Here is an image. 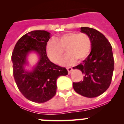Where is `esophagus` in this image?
<instances>
[{"label": "esophagus", "instance_id": "obj_1", "mask_svg": "<svg viewBox=\"0 0 124 124\" xmlns=\"http://www.w3.org/2000/svg\"><path fill=\"white\" fill-rule=\"evenodd\" d=\"M67 70H68V74H70L71 73V71H72V68H71V67H68V68H67Z\"/></svg>", "mask_w": 124, "mask_h": 124}]
</instances>
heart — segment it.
I'll use <instances>...</instances> for the list:
<instances>
[{"label":"heart","instance_id":"heart-1","mask_svg":"<svg viewBox=\"0 0 124 124\" xmlns=\"http://www.w3.org/2000/svg\"><path fill=\"white\" fill-rule=\"evenodd\" d=\"M91 48V41L86 33L70 32L61 35L47 43L46 52L52 62L58 63L62 59L65 49L67 54L61 64L63 66L72 65L77 60L83 61L88 56Z\"/></svg>","mask_w":124,"mask_h":124}]
</instances>
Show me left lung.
<instances>
[{"mask_svg": "<svg viewBox=\"0 0 124 124\" xmlns=\"http://www.w3.org/2000/svg\"><path fill=\"white\" fill-rule=\"evenodd\" d=\"M82 33L89 37L91 41L90 54L82 63L73 69L82 71L83 81L73 83L74 91L87 98H94L103 93L109 87L114 70L112 47L107 38L93 28L83 27Z\"/></svg>", "mask_w": 124, "mask_h": 124, "instance_id": "1", "label": "left lung"}]
</instances>
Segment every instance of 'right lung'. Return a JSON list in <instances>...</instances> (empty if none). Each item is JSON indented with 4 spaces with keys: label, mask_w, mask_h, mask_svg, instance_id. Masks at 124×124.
<instances>
[{
    "label": "right lung",
    "mask_w": 124,
    "mask_h": 124,
    "mask_svg": "<svg viewBox=\"0 0 124 124\" xmlns=\"http://www.w3.org/2000/svg\"><path fill=\"white\" fill-rule=\"evenodd\" d=\"M51 37L46 31H33L23 35L16 44L12 54L14 77L18 89L29 100L42 103L56 95L57 78L67 76L68 71L52 63L47 57L46 47ZM35 53L39 57L31 70L27 57Z\"/></svg>",
    "instance_id": "obj_1"
}]
</instances>
